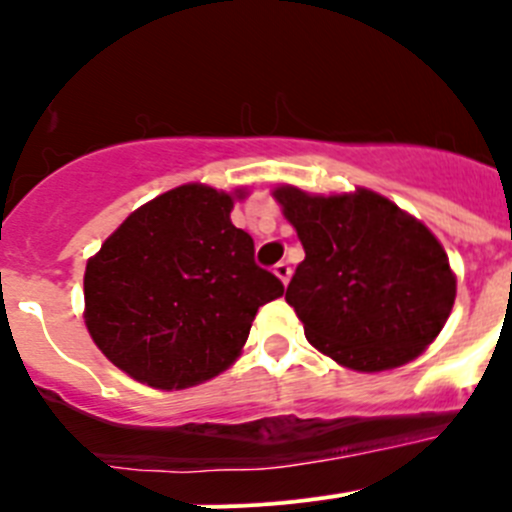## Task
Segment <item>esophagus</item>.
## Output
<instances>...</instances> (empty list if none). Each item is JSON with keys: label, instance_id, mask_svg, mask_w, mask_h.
Wrapping results in <instances>:
<instances>
[{"label": "esophagus", "instance_id": "1", "mask_svg": "<svg viewBox=\"0 0 512 512\" xmlns=\"http://www.w3.org/2000/svg\"><path fill=\"white\" fill-rule=\"evenodd\" d=\"M274 274H277V277L282 279V284H287L289 277H292V266H289L287 261H279V264L274 266Z\"/></svg>", "mask_w": 512, "mask_h": 512}]
</instances>
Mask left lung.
Returning <instances> with one entry per match:
<instances>
[{
	"instance_id": "left-lung-1",
	"label": "left lung",
	"mask_w": 512,
	"mask_h": 512,
	"mask_svg": "<svg viewBox=\"0 0 512 512\" xmlns=\"http://www.w3.org/2000/svg\"><path fill=\"white\" fill-rule=\"evenodd\" d=\"M274 197L305 248L287 287L312 346L354 372L408 364L441 333L456 277L436 235L369 189Z\"/></svg>"
}]
</instances>
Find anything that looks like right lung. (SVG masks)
<instances>
[{
    "label": "right lung",
    "mask_w": 512,
    "mask_h": 512,
    "mask_svg": "<svg viewBox=\"0 0 512 512\" xmlns=\"http://www.w3.org/2000/svg\"><path fill=\"white\" fill-rule=\"evenodd\" d=\"M235 197H243L238 192ZM233 194L184 184L125 217L87 261L84 320L117 369L158 390L225 372L284 284L230 223Z\"/></svg>",
    "instance_id": "obj_1"
}]
</instances>
